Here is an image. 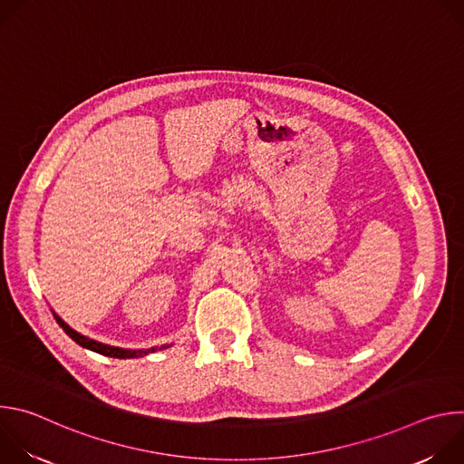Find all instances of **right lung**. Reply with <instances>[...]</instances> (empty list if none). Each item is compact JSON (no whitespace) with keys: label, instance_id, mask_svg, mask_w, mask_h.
<instances>
[{"label":"right lung","instance_id":"add662e5","mask_svg":"<svg viewBox=\"0 0 464 464\" xmlns=\"http://www.w3.org/2000/svg\"><path fill=\"white\" fill-rule=\"evenodd\" d=\"M53 315H54L56 323L63 328V333L68 334L73 342H77L81 347L90 349V351H93V353H99V354H102V356H110V358H138V356H145V354H149V353L158 351V347L145 349V351H143V349H140V351H131V349H121V347L104 345V343H101V342H95V340H92V338H86V336L79 334L77 330H73L68 323L62 321V317H58L54 312H53ZM167 347H170V345H163V347H160V351H161V349H167Z\"/></svg>","mask_w":464,"mask_h":464}]
</instances>
